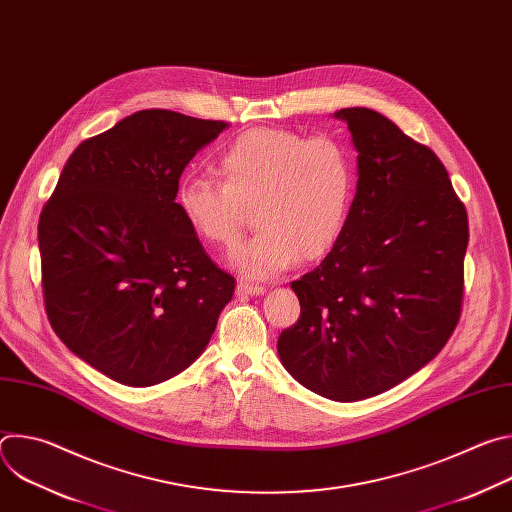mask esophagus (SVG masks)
<instances>
[{
  "instance_id": "esophagus-1",
  "label": "esophagus",
  "mask_w": 512,
  "mask_h": 512,
  "mask_svg": "<svg viewBox=\"0 0 512 512\" xmlns=\"http://www.w3.org/2000/svg\"><path fill=\"white\" fill-rule=\"evenodd\" d=\"M265 291L263 285L257 283H249V281H239L237 283V294L239 296H261Z\"/></svg>"
}]
</instances>
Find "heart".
<instances>
[{
    "mask_svg": "<svg viewBox=\"0 0 512 512\" xmlns=\"http://www.w3.org/2000/svg\"><path fill=\"white\" fill-rule=\"evenodd\" d=\"M222 182L188 176L176 206L190 231L212 247H233L247 210L259 233L239 245L229 263L251 279H265L318 259L340 239L354 196V164L332 137L306 139L287 129L259 127L239 135L216 162Z\"/></svg>",
    "mask_w": 512,
    "mask_h": 512,
    "instance_id": "heart-1",
    "label": "heart"
}]
</instances>
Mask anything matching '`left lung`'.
Instances as JSON below:
<instances>
[{
  "label": "left lung",
  "instance_id": "8db88e82",
  "mask_svg": "<svg viewBox=\"0 0 512 512\" xmlns=\"http://www.w3.org/2000/svg\"><path fill=\"white\" fill-rule=\"evenodd\" d=\"M358 166L346 227L291 283L300 320L283 330L285 371L332 401L385 393L435 358L464 296L468 214L444 164L391 119L348 107Z\"/></svg>",
  "mask_w": 512,
  "mask_h": 512
}]
</instances>
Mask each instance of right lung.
<instances>
[{"label": "right lung", "mask_w": 512, "mask_h": 512, "mask_svg": "<svg viewBox=\"0 0 512 512\" xmlns=\"http://www.w3.org/2000/svg\"><path fill=\"white\" fill-rule=\"evenodd\" d=\"M225 127L137 111L72 152L42 208L50 326L121 385L152 387L188 369L235 294V277L210 261L176 206L184 168Z\"/></svg>", "instance_id": "right-lung-1"}]
</instances>
